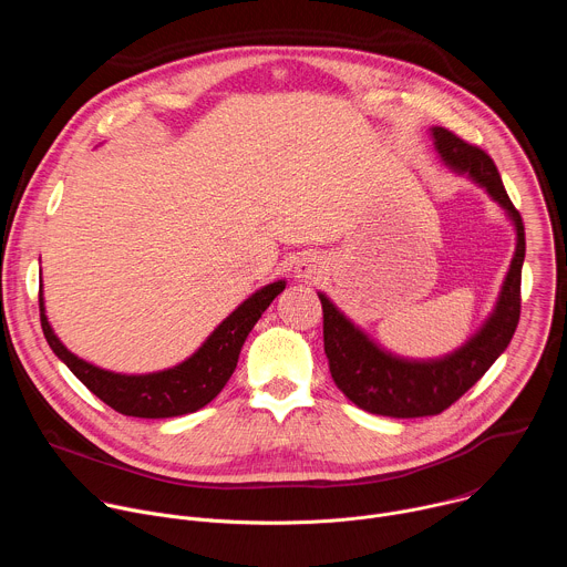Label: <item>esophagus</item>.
<instances>
[{"label":"esophagus","mask_w":567,"mask_h":567,"mask_svg":"<svg viewBox=\"0 0 567 567\" xmlns=\"http://www.w3.org/2000/svg\"><path fill=\"white\" fill-rule=\"evenodd\" d=\"M322 269H326V267H322V260L316 254H305L293 265V278L298 282H309L311 285V282L320 280Z\"/></svg>","instance_id":"esophagus-1"}]
</instances>
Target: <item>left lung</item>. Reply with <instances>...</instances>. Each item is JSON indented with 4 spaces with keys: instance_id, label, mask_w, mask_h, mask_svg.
Segmentation results:
<instances>
[{
    "instance_id": "obj_1",
    "label": "left lung",
    "mask_w": 567,
    "mask_h": 567,
    "mask_svg": "<svg viewBox=\"0 0 567 567\" xmlns=\"http://www.w3.org/2000/svg\"><path fill=\"white\" fill-rule=\"evenodd\" d=\"M442 164L473 182L496 202L516 233V251L492 313L460 348L435 359L399 357L379 346L328 293L322 302V339L330 372L339 390L359 409L383 417H429L449 409L507 350L520 318V271L525 260V226L514 208L498 168L480 147L444 127L429 130Z\"/></svg>"
}]
</instances>
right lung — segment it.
Returning a JSON list of instances; mask_svg holds the SVG:
<instances>
[{"instance_id":"add662e5","label":"right lung","mask_w":567,"mask_h":567,"mask_svg":"<svg viewBox=\"0 0 567 567\" xmlns=\"http://www.w3.org/2000/svg\"><path fill=\"white\" fill-rule=\"evenodd\" d=\"M285 287V280L260 287L245 302H239L188 359L173 368L145 374L112 372L66 350L47 318L42 287L40 320L44 339L53 354L107 406L127 417L164 420L195 413L221 392L237 365L239 350L245 346L249 332Z\"/></svg>"}]
</instances>
